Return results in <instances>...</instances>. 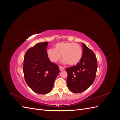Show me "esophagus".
<instances>
[{
	"mask_svg": "<svg viewBox=\"0 0 120 120\" xmlns=\"http://www.w3.org/2000/svg\"><path fill=\"white\" fill-rule=\"evenodd\" d=\"M59 68H60V71H63L64 70V67H61V66H60L59 67Z\"/></svg>",
	"mask_w": 120,
	"mask_h": 120,
	"instance_id": "34e87169",
	"label": "esophagus"
}]
</instances>
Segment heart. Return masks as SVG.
Masks as SVG:
<instances>
[{"label": "heart", "mask_w": 120, "mask_h": 120, "mask_svg": "<svg viewBox=\"0 0 120 120\" xmlns=\"http://www.w3.org/2000/svg\"><path fill=\"white\" fill-rule=\"evenodd\" d=\"M61 54L64 63L75 66L80 61L82 55V50L81 46L77 43L63 41L56 43L54 49H50L47 51L48 57L53 63L59 60Z\"/></svg>", "instance_id": "obj_1"}]
</instances>
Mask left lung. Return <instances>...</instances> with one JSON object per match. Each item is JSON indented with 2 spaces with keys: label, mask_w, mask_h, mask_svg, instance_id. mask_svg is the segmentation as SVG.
<instances>
[{
  "label": "left lung",
  "mask_w": 120,
  "mask_h": 120,
  "mask_svg": "<svg viewBox=\"0 0 120 120\" xmlns=\"http://www.w3.org/2000/svg\"><path fill=\"white\" fill-rule=\"evenodd\" d=\"M82 55L80 61L66 70L68 73L67 83L68 90L74 93H80L88 89L94 82L98 64L95 53L82 43Z\"/></svg>",
  "instance_id": "left-lung-1"
}]
</instances>
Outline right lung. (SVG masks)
<instances>
[{
	"instance_id": "1",
	"label": "right lung",
	"mask_w": 120,
	"mask_h": 120,
	"mask_svg": "<svg viewBox=\"0 0 120 120\" xmlns=\"http://www.w3.org/2000/svg\"><path fill=\"white\" fill-rule=\"evenodd\" d=\"M48 43H38L27 50L24 57L25 80L32 90L39 94L51 91L60 72L59 66L50 61L47 56Z\"/></svg>"
}]
</instances>
